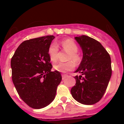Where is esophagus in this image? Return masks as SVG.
Returning <instances> with one entry per match:
<instances>
[{
  "label": "esophagus",
  "instance_id": "obj_1",
  "mask_svg": "<svg viewBox=\"0 0 124 124\" xmlns=\"http://www.w3.org/2000/svg\"><path fill=\"white\" fill-rule=\"evenodd\" d=\"M62 79L63 80H64V79H65V78L66 77H67V74H62Z\"/></svg>",
  "mask_w": 124,
  "mask_h": 124
}]
</instances>
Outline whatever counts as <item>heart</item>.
<instances>
[{
  "mask_svg": "<svg viewBox=\"0 0 124 124\" xmlns=\"http://www.w3.org/2000/svg\"><path fill=\"white\" fill-rule=\"evenodd\" d=\"M61 45L63 50L69 53L67 57V62L58 63L54 65V69L61 73L70 71L74 69V64L78 65L81 61V58L78 53V47L72 39H66L61 42ZM58 47L55 43H52L49 46L48 49V54L49 58L52 62H56L58 60Z\"/></svg>",
  "mask_w": 124,
  "mask_h": 124,
  "instance_id": "1",
  "label": "heart"
}]
</instances>
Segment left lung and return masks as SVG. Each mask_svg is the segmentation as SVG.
Here are the masks:
<instances>
[{
    "instance_id": "obj_1",
    "label": "left lung",
    "mask_w": 124,
    "mask_h": 124,
    "mask_svg": "<svg viewBox=\"0 0 124 124\" xmlns=\"http://www.w3.org/2000/svg\"><path fill=\"white\" fill-rule=\"evenodd\" d=\"M83 57L75 73V86L71 89L76 101L85 105L94 104L101 99L112 75L109 54L98 41L86 35L75 37Z\"/></svg>"
}]
</instances>
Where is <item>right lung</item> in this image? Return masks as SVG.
<instances>
[{
  "mask_svg": "<svg viewBox=\"0 0 124 124\" xmlns=\"http://www.w3.org/2000/svg\"><path fill=\"white\" fill-rule=\"evenodd\" d=\"M55 37L48 35L25 40L11 59L12 78L22 99L33 109H41L54 100L62 77L52 65L48 49Z\"/></svg>",
  "mask_w": 124,
  "mask_h": 124,
  "instance_id": "obj_1",
  "label": "right lung"
}]
</instances>
